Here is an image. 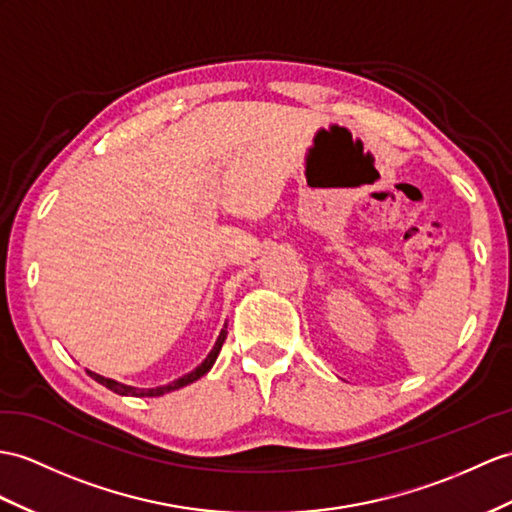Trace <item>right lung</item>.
<instances>
[{
    "label": "right lung",
    "instance_id": "add662e5",
    "mask_svg": "<svg viewBox=\"0 0 512 512\" xmlns=\"http://www.w3.org/2000/svg\"><path fill=\"white\" fill-rule=\"evenodd\" d=\"M226 336H228V323L221 328V332H219V336H217L215 347H213V350H210V354L206 356V360H204L202 365L195 367L191 373H186V376H182V378H178V380H173V382L165 384V386H156V389H136V386L121 384V382H117V380H110V378L99 376V373H93V371H89V376H91L93 380H97L99 384H104L106 389H110L112 393H119V395H132V397H158V395H165V393L182 389V386L191 384V382L199 380L202 376H206V373L210 371V367L215 365V360H217V356H219V352H221V345H223V341H226Z\"/></svg>",
    "mask_w": 512,
    "mask_h": 512
}]
</instances>
